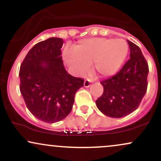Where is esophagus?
<instances>
[{
    "instance_id": "34e87169",
    "label": "esophagus",
    "mask_w": 161,
    "mask_h": 161,
    "mask_svg": "<svg viewBox=\"0 0 161 161\" xmlns=\"http://www.w3.org/2000/svg\"><path fill=\"white\" fill-rule=\"evenodd\" d=\"M90 83H91V80H89V79H86V80H85L84 82V86L86 87V88H88V87L90 86Z\"/></svg>"
}]
</instances>
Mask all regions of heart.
Masks as SVG:
<instances>
[{
  "instance_id": "1",
  "label": "heart",
  "mask_w": 161,
  "mask_h": 161,
  "mask_svg": "<svg viewBox=\"0 0 161 161\" xmlns=\"http://www.w3.org/2000/svg\"><path fill=\"white\" fill-rule=\"evenodd\" d=\"M129 45L124 39L94 38L79 42L74 53H67L66 60L79 73L88 70L93 63V69L101 77L115 75L126 59Z\"/></svg>"
}]
</instances>
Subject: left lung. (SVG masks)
Wrapping results in <instances>:
<instances>
[{
  "label": "left lung",
  "instance_id": "1",
  "mask_svg": "<svg viewBox=\"0 0 161 161\" xmlns=\"http://www.w3.org/2000/svg\"><path fill=\"white\" fill-rule=\"evenodd\" d=\"M127 42L130 59L117 74L101 82L104 92L95 101L100 111L113 118L123 117L135 111L147 91V63L141 49L130 41Z\"/></svg>",
  "mask_w": 161,
  "mask_h": 161
}]
</instances>
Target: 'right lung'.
<instances>
[{
	"mask_svg": "<svg viewBox=\"0 0 161 161\" xmlns=\"http://www.w3.org/2000/svg\"><path fill=\"white\" fill-rule=\"evenodd\" d=\"M64 41L50 38L34 45L20 66V92L27 108L37 119L47 123L69 115L76 92L84 79L67 73L62 60Z\"/></svg>",
	"mask_w": 161,
	"mask_h": 161,
	"instance_id": "right-lung-1",
	"label": "right lung"
}]
</instances>
